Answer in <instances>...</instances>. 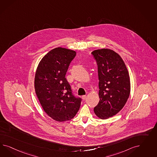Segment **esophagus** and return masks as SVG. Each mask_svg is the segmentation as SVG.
<instances>
[{
	"label": "esophagus",
	"mask_w": 157,
	"mask_h": 157,
	"mask_svg": "<svg viewBox=\"0 0 157 157\" xmlns=\"http://www.w3.org/2000/svg\"><path fill=\"white\" fill-rule=\"evenodd\" d=\"M86 97H86V95H83L82 98V99H83V100H85L86 99Z\"/></svg>",
	"instance_id": "34e87169"
}]
</instances>
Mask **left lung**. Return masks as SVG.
<instances>
[{
    "label": "left lung",
    "instance_id": "obj_1",
    "mask_svg": "<svg viewBox=\"0 0 157 157\" xmlns=\"http://www.w3.org/2000/svg\"><path fill=\"white\" fill-rule=\"evenodd\" d=\"M98 66L100 101L94 109L101 119H107L123 109L130 94L128 70L118 53L109 49L91 52Z\"/></svg>",
    "mask_w": 157,
    "mask_h": 157
}]
</instances>
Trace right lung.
Masks as SVG:
<instances>
[{
	"mask_svg": "<svg viewBox=\"0 0 157 157\" xmlns=\"http://www.w3.org/2000/svg\"><path fill=\"white\" fill-rule=\"evenodd\" d=\"M76 52L66 48L53 49L39 63L34 88L45 113L57 121L73 119L80 108L82 99L73 94L66 74Z\"/></svg>",
	"mask_w": 157,
	"mask_h": 157,
	"instance_id": "right-lung-1",
	"label": "right lung"
}]
</instances>
